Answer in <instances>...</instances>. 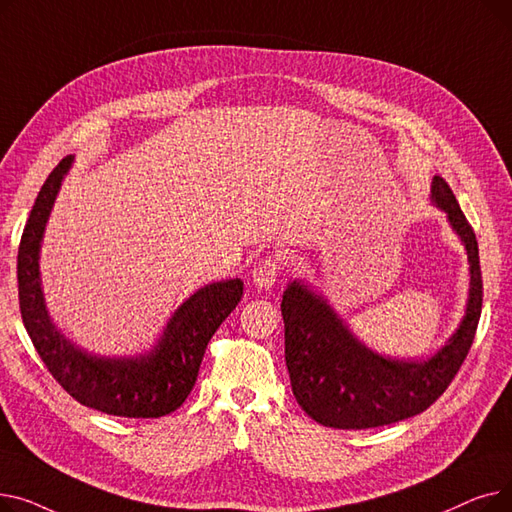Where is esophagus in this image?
Wrapping results in <instances>:
<instances>
[{
  "label": "esophagus",
  "instance_id": "obj_1",
  "mask_svg": "<svg viewBox=\"0 0 512 512\" xmlns=\"http://www.w3.org/2000/svg\"><path fill=\"white\" fill-rule=\"evenodd\" d=\"M280 274V261L276 257L261 259L253 270V284L257 288H272Z\"/></svg>",
  "mask_w": 512,
  "mask_h": 512
}]
</instances>
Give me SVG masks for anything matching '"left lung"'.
Listing matches in <instances>:
<instances>
[{"label":"left lung","instance_id":"8db88e82","mask_svg":"<svg viewBox=\"0 0 512 512\" xmlns=\"http://www.w3.org/2000/svg\"><path fill=\"white\" fill-rule=\"evenodd\" d=\"M432 203L446 213L469 261V297L459 328L429 359H396L371 351L324 294L292 280L282 294L284 357L303 411L336 429L390 425L423 413L461 369L481 315V270L475 232L444 178L432 180Z\"/></svg>","mask_w":512,"mask_h":512}]
</instances>
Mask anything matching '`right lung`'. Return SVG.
<instances>
[{"label": "right lung", "mask_w": 512, "mask_h": 512, "mask_svg": "<svg viewBox=\"0 0 512 512\" xmlns=\"http://www.w3.org/2000/svg\"><path fill=\"white\" fill-rule=\"evenodd\" d=\"M74 164L64 157L41 186L18 247V301L24 328L56 382L80 405L118 417H164L191 394L207 342L242 297V280L211 282L193 292L168 319L147 353L105 357L80 348L58 330L41 284L45 226Z\"/></svg>", "instance_id": "right-lung-1"}]
</instances>
